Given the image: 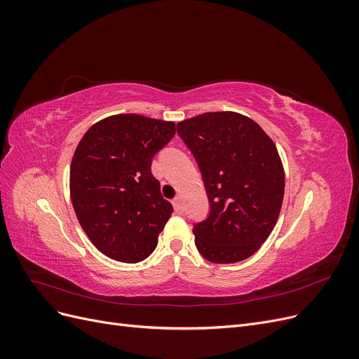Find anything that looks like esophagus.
I'll list each match as a JSON object with an SVG mask.
<instances>
[{"mask_svg":"<svg viewBox=\"0 0 359 359\" xmlns=\"http://www.w3.org/2000/svg\"><path fill=\"white\" fill-rule=\"evenodd\" d=\"M172 205H173V208H175V212L182 214V211H184V206H182V201H181V198H175V199H173Z\"/></svg>","mask_w":359,"mask_h":359,"instance_id":"obj_1","label":"esophagus"}]
</instances>
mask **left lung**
Returning <instances> with one entry per match:
<instances>
[{
  "instance_id": "8db88e82",
  "label": "left lung",
  "mask_w": 359,
  "mask_h": 359,
  "mask_svg": "<svg viewBox=\"0 0 359 359\" xmlns=\"http://www.w3.org/2000/svg\"><path fill=\"white\" fill-rule=\"evenodd\" d=\"M196 158L210 214L193 226L199 253L235 264L256 253L273 232L285 194V170L271 137L236 112H206L177 124Z\"/></svg>"
}]
</instances>
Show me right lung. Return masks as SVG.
Masks as SVG:
<instances>
[{
	"mask_svg": "<svg viewBox=\"0 0 359 359\" xmlns=\"http://www.w3.org/2000/svg\"><path fill=\"white\" fill-rule=\"evenodd\" d=\"M175 123L136 114L107 116L83 135L70 166V196L91 243L114 260L136 264L154 252L173 211L151 173Z\"/></svg>",
	"mask_w": 359,
	"mask_h": 359,
	"instance_id": "right-lung-1",
	"label": "right lung"
}]
</instances>
